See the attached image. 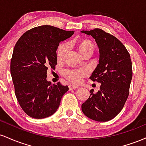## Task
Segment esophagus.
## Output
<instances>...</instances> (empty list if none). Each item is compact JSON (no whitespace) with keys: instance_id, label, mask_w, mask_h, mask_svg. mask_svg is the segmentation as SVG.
Here are the masks:
<instances>
[{"instance_id":"esophagus-1","label":"esophagus","mask_w":146,"mask_h":146,"mask_svg":"<svg viewBox=\"0 0 146 146\" xmlns=\"http://www.w3.org/2000/svg\"><path fill=\"white\" fill-rule=\"evenodd\" d=\"M78 87H79L78 86H76V85H73V84L69 85V86H68V88H69L70 90H73V89H76V88H78Z\"/></svg>"}]
</instances>
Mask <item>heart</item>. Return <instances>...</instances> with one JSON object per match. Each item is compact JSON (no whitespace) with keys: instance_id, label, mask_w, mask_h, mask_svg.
<instances>
[{"instance_id":"heart-1","label":"heart","mask_w":146,"mask_h":146,"mask_svg":"<svg viewBox=\"0 0 146 146\" xmlns=\"http://www.w3.org/2000/svg\"><path fill=\"white\" fill-rule=\"evenodd\" d=\"M77 46L79 51L82 55L84 54L86 52H92L94 51V44L91 41L88 40H81L78 42ZM68 48V45L66 43H64L60 45L57 51V56L58 58H62L66 53ZM66 78L73 82L78 83L81 82L84 76L87 75V71L85 69H70L66 70L64 72Z\"/></svg>"}]
</instances>
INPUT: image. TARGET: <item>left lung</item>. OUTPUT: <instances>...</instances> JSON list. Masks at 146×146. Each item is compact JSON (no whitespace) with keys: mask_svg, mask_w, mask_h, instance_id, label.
<instances>
[{"mask_svg":"<svg viewBox=\"0 0 146 146\" xmlns=\"http://www.w3.org/2000/svg\"><path fill=\"white\" fill-rule=\"evenodd\" d=\"M81 32L91 36L98 44L99 64L90 79L101 84L96 93L90 90L89 98L82 105V110L95 121H109L121 112L128 97L132 77L130 54L117 38L102 29Z\"/></svg>","mask_w":146,"mask_h":146,"instance_id":"1","label":"left lung"}]
</instances>
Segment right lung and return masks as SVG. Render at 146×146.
<instances>
[{
  "mask_svg": "<svg viewBox=\"0 0 146 146\" xmlns=\"http://www.w3.org/2000/svg\"><path fill=\"white\" fill-rule=\"evenodd\" d=\"M74 31H65L50 25L36 27L26 31L14 48L10 71L15 94L22 109L35 119L54 114L67 86L51 84L46 80L48 68H55L60 42Z\"/></svg>",
  "mask_w": 146,
  "mask_h": 146,
  "instance_id": "obj_1",
  "label": "right lung"
}]
</instances>
